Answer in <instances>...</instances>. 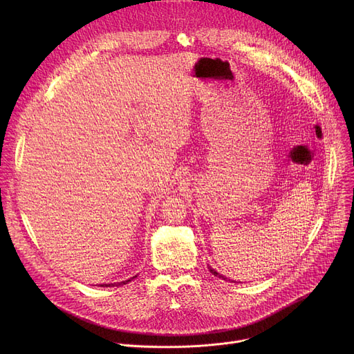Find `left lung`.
Here are the masks:
<instances>
[{
	"mask_svg": "<svg viewBox=\"0 0 354 354\" xmlns=\"http://www.w3.org/2000/svg\"><path fill=\"white\" fill-rule=\"evenodd\" d=\"M209 270H210V273H212V274H214V276H217V277H218V279H221V280H227V281H231V283H235V281H234V280H230V279H227V277H225V276H223V274H220V273H218V272H216V270H214V269H213V268H210V266H209Z\"/></svg>",
	"mask_w": 354,
	"mask_h": 354,
	"instance_id": "left-lung-1",
	"label": "left lung"
}]
</instances>
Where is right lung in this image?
Segmentation results:
<instances>
[{
    "label": "right lung",
    "mask_w": 354,
    "mask_h": 354,
    "mask_svg": "<svg viewBox=\"0 0 354 354\" xmlns=\"http://www.w3.org/2000/svg\"><path fill=\"white\" fill-rule=\"evenodd\" d=\"M137 276H134V277H131V279H129V280H124V281H119V283H109V284H100L102 287H113V286H116V287H119V286H123V284H127L129 281H131L133 279H136Z\"/></svg>",
    "instance_id": "obj_1"
}]
</instances>
